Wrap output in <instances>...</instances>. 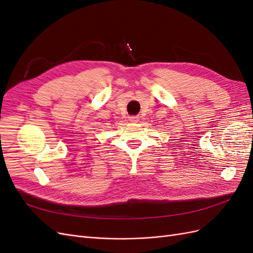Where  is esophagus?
I'll list each match as a JSON object with an SVG mask.
<instances>
[{
	"label": "esophagus",
	"mask_w": 253,
	"mask_h": 253,
	"mask_svg": "<svg viewBox=\"0 0 253 253\" xmlns=\"http://www.w3.org/2000/svg\"><path fill=\"white\" fill-rule=\"evenodd\" d=\"M128 120L131 121V122H136V121H138V117H136V116H129V117H128Z\"/></svg>",
	"instance_id": "34e87169"
}]
</instances>
